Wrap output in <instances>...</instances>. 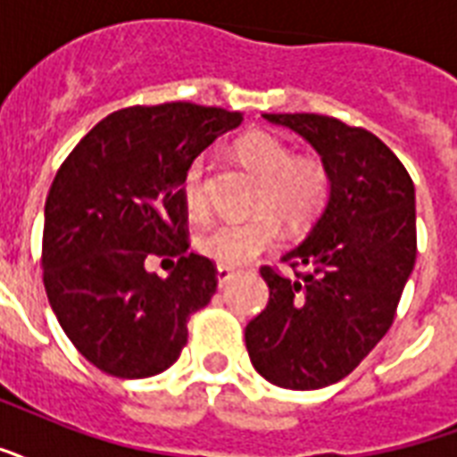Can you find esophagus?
Returning <instances> with one entry per match:
<instances>
[{
    "label": "esophagus",
    "instance_id": "1",
    "mask_svg": "<svg viewBox=\"0 0 457 457\" xmlns=\"http://www.w3.org/2000/svg\"><path fill=\"white\" fill-rule=\"evenodd\" d=\"M232 278H235V270H232V268L218 266V285H220V287H225Z\"/></svg>",
    "mask_w": 457,
    "mask_h": 457
}]
</instances>
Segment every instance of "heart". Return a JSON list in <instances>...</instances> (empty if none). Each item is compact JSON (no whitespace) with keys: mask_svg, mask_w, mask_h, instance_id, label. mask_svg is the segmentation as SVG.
I'll use <instances>...</instances> for the list:
<instances>
[{"mask_svg":"<svg viewBox=\"0 0 457 457\" xmlns=\"http://www.w3.org/2000/svg\"><path fill=\"white\" fill-rule=\"evenodd\" d=\"M237 160L259 179L253 198V215L249 220H222L198 232L196 249L220 266H242L259 253L273 249L280 239V220L287 225H304L321 211L330 189L326 167L316 158H292V151L273 136L246 134L235 145ZM205 162L194 160L184 174L182 201L191 218L208 215V198L204 189ZM268 210L276 213L268 214Z\"/></svg>","mask_w":457,"mask_h":457,"instance_id":"b5f03b06","label":"heart"}]
</instances>
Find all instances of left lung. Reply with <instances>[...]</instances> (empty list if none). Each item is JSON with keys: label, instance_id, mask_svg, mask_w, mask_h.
<instances>
[{"label": "left lung", "instance_id": "1", "mask_svg": "<svg viewBox=\"0 0 457 457\" xmlns=\"http://www.w3.org/2000/svg\"><path fill=\"white\" fill-rule=\"evenodd\" d=\"M321 155L326 208L283 256L292 278L263 266L270 297L244 330L253 369L290 391H316L357 369L398 309L414 268V184L367 129L323 114H263Z\"/></svg>", "mask_w": 457, "mask_h": 457}]
</instances>
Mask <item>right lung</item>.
Wrapping results in <instances>:
<instances>
[{
	"instance_id": "1",
	"label": "right lung",
	"mask_w": 457,
	"mask_h": 457,
	"mask_svg": "<svg viewBox=\"0 0 457 457\" xmlns=\"http://www.w3.org/2000/svg\"><path fill=\"white\" fill-rule=\"evenodd\" d=\"M242 112L191 103L107 114L62 162L45 201L43 280L66 337L100 371L162 374L187 345V321L218 287L213 261L187 252L182 182ZM174 255L167 278L145 270Z\"/></svg>"
}]
</instances>
